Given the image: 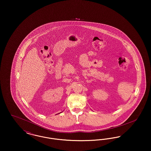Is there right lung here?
Instances as JSON below:
<instances>
[{"mask_svg": "<svg viewBox=\"0 0 151 151\" xmlns=\"http://www.w3.org/2000/svg\"><path fill=\"white\" fill-rule=\"evenodd\" d=\"M59 114H60V113H59Z\"/></svg>", "mask_w": 151, "mask_h": 151, "instance_id": "obj_1", "label": "right lung"}]
</instances>
